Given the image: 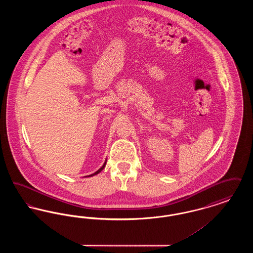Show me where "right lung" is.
Wrapping results in <instances>:
<instances>
[{
	"label": "right lung",
	"instance_id": "add662e5",
	"mask_svg": "<svg viewBox=\"0 0 253 253\" xmlns=\"http://www.w3.org/2000/svg\"><path fill=\"white\" fill-rule=\"evenodd\" d=\"M105 165H106V160H105V162H104V164L102 165V167H101V168L98 169L96 170V172H94V173H92V174H90V175H87V176H88V177H91V176H94V175H96L97 173H99V172L104 169ZM87 176H85V177H87Z\"/></svg>",
	"mask_w": 253,
	"mask_h": 253
}]
</instances>
